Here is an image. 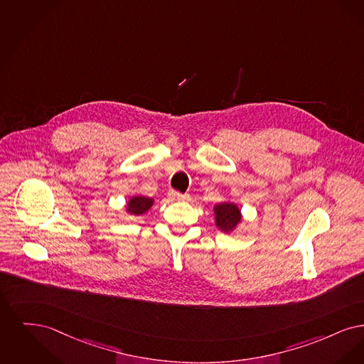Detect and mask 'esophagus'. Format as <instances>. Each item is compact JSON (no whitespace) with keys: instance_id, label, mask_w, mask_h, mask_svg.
Wrapping results in <instances>:
<instances>
[{"instance_id":"1","label":"esophagus","mask_w":364,"mask_h":364,"mask_svg":"<svg viewBox=\"0 0 364 364\" xmlns=\"http://www.w3.org/2000/svg\"><path fill=\"white\" fill-rule=\"evenodd\" d=\"M168 196H170V198L174 200V201H189L190 200V197L188 194H181V193L174 191V190H171V191L168 193Z\"/></svg>"}]
</instances>
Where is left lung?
I'll return each mask as SVG.
<instances>
[{"label":"left lung","mask_w":364,"mask_h":364,"mask_svg":"<svg viewBox=\"0 0 364 364\" xmlns=\"http://www.w3.org/2000/svg\"><path fill=\"white\" fill-rule=\"evenodd\" d=\"M213 216L215 225L224 234L234 232L243 219L240 208L234 203L216 204L213 206Z\"/></svg>","instance_id":"1"}]
</instances>
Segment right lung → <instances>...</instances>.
<instances>
[{
  "label": "right lung",
  "instance_id": "1",
  "mask_svg": "<svg viewBox=\"0 0 364 364\" xmlns=\"http://www.w3.org/2000/svg\"><path fill=\"white\" fill-rule=\"evenodd\" d=\"M155 204V200L145 196H133L127 200L125 212L132 216H142L145 215L152 205Z\"/></svg>",
  "mask_w": 364,
  "mask_h": 364
}]
</instances>
